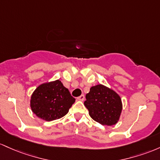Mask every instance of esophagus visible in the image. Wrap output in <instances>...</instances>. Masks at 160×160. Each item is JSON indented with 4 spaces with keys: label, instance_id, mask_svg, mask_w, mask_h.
<instances>
[{
    "label": "esophagus",
    "instance_id": "obj_1",
    "mask_svg": "<svg viewBox=\"0 0 160 160\" xmlns=\"http://www.w3.org/2000/svg\"><path fill=\"white\" fill-rule=\"evenodd\" d=\"M77 100H80V101H83V100H85V96H84L83 94H82L81 96L78 97V98H77Z\"/></svg>",
    "mask_w": 160,
    "mask_h": 160
}]
</instances>
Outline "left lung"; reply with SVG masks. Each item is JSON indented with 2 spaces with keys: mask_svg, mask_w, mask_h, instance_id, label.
<instances>
[{
  "mask_svg": "<svg viewBox=\"0 0 160 160\" xmlns=\"http://www.w3.org/2000/svg\"><path fill=\"white\" fill-rule=\"evenodd\" d=\"M85 106L94 121L103 125H116L122 110L119 95L103 85L93 86L86 94Z\"/></svg>",
  "mask_w": 160,
  "mask_h": 160,
  "instance_id": "8db88e82",
  "label": "left lung"
}]
</instances>
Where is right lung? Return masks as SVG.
<instances>
[{
    "label": "right lung",
    "instance_id": "1",
    "mask_svg": "<svg viewBox=\"0 0 160 160\" xmlns=\"http://www.w3.org/2000/svg\"><path fill=\"white\" fill-rule=\"evenodd\" d=\"M75 99L60 80L41 84L32 93L30 107L38 118L50 122L69 112Z\"/></svg>",
    "mask_w": 160,
    "mask_h": 160
}]
</instances>
